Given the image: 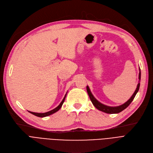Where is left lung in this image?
I'll return each instance as SVG.
<instances>
[{"mask_svg":"<svg viewBox=\"0 0 153 153\" xmlns=\"http://www.w3.org/2000/svg\"><path fill=\"white\" fill-rule=\"evenodd\" d=\"M139 82L137 84V88L136 91H134V94L132 95V96L131 97V98L129 99V100L126 102L124 104L119 105V106H116V107H111V106H108V105H105L102 103H101L100 102H99L97 99L94 97V96L92 95V94L91 93L90 89L89 88V86L87 85L86 87V89H87V92L88 94L90 97L91 101L92 102V103L93 104L95 107L99 109V111H102L104 112H105V113H108V114H117L120 112L121 111H123L124 109H125L126 108L128 107V105L131 103V102L133 101L134 98L135 97L136 94L137 93L139 89V86H140V80H141V70L140 68H139Z\"/></svg>","mask_w":153,"mask_h":153,"instance_id":"left-lung-1","label":"left lung"}]
</instances>
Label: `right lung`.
<instances>
[{
  "label": "right lung",
  "instance_id": "add662e5",
  "mask_svg": "<svg viewBox=\"0 0 153 153\" xmlns=\"http://www.w3.org/2000/svg\"><path fill=\"white\" fill-rule=\"evenodd\" d=\"M66 95H67V93H66V94H65V95L64 99H62V101H61V102L60 103V104H59V105L57 106V107H56V108H54V109H52V110H51V111H48V112H44V113H37V112H31V111H28L30 112V113H31V114H34V115H35V116H37V117H46V116H50V115H51V114H52L55 113V112H56L57 111H58L59 109H61V108L62 107V104H63V103H64V100H65V99Z\"/></svg>",
  "mask_w": 153,
  "mask_h": 153
}]
</instances>
